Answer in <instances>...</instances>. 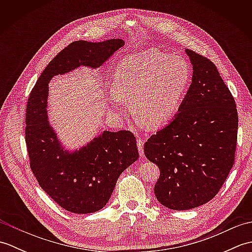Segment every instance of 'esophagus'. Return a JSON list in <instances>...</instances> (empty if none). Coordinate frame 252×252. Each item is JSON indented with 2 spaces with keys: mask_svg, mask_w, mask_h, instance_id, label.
<instances>
[{
  "mask_svg": "<svg viewBox=\"0 0 252 252\" xmlns=\"http://www.w3.org/2000/svg\"><path fill=\"white\" fill-rule=\"evenodd\" d=\"M136 144H137V148H138V153H140V156L143 157L144 156V148H143L144 140H143V138H141V137L137 138Z\"/></svg>",
  "mask_w": 252,
  "mask_h": 252,
  "instance_id": "1",
  "label": "esophagus"
}]
</instances>
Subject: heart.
<instances>
[{
  "label": "heart",
  "mask_w": 252,
  "mask_h": 252,
  "mask_svg": "<svg viewBox=\"0 0 252 252\" xmlns=\"http://www.w3.org/2000/svg\"><path fill=\"white\" fill-rule=\"evenodd\" d=\"M185 58L148 50L123 58L112 76L108 101L118 115H125L131 100L143 126H162L178 114L190 82Z\"/></svg>",
  "instance_id": "heart-1"
}]
</instances>
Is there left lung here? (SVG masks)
<instances>
[{
    "label": "left lung",
    "mask_w": 252,
    "mask_h": 252,
    "mask_svg": "<svg viewBox=\"0 0 252 252\" xmlns=\"http://www.w3.org/2000/svg\"><path fill=\"white\" fill-rule=\"evenodd\" d=\"M191 84L174 119L144 145L160 170L158 201L172 210H189L215 197L234 165L237 145L236 103L215 63L186 50Z\"/></svg>",
    "instance_id": "8db88e82"
}]
</instances>
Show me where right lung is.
<instances>
[{
	"label": "right lung",
	"mask_w": 252,
	"mask_h": 252,
	"mask_svg": "<svg viewBox=\"0 0 252 252\" xmlns=\"http://www.w3.org/2000/svg\"><path fill=\"white\" fill-rule=\"evenodd\" d=\"M125 41H74L53 58L32 89L26 107V144L37 183L57 205L79 215L104 208L120 174L138 159L136 140L126 130L104 131L69 153L47 120L50 80L80 66L98 68Z\"/></svg>",
	"instance_id": "add662e5"
}]
</instances>
